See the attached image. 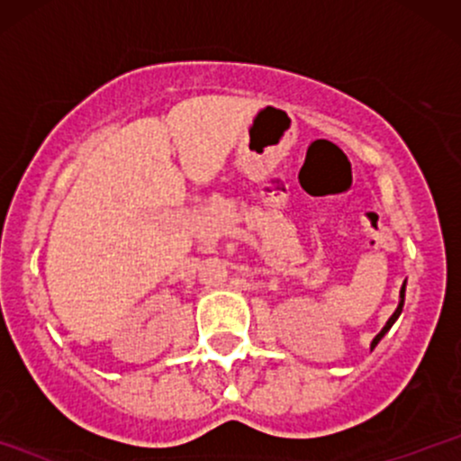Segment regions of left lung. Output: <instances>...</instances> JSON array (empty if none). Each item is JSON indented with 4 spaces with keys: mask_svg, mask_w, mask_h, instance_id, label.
<instances>
[{
    "mask_svg": "<svg viewBox=\"0 0 461 461\" xmlns=\"http://www.w3.org/2000/svg\"><path fill=\"white\" fill-rule=\"evenodd\" d=\"M403 303H405V284H403V288H401V301H399V305H396L394 314H393V316H390V319H388V322H385V327H384V330H382V331H379V333H377V336H375V338H373V345H370V348H375V347H377V342H379V340H382V338L385 336V333H388V330H390V327H393V325H394V321H396V319H399V316H401V310H403Z\"/></svg>",
    "mask_w": 461,
    "mask_h": 461,
    "instance_id": "8db88e82",
    "label": "left lung"
}]
</instances>
